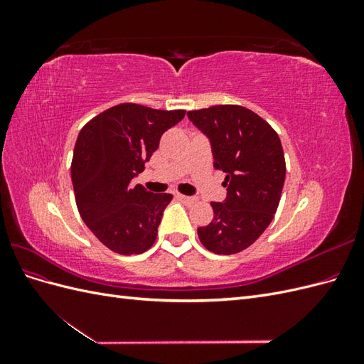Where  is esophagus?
Instances as JSON below:
<instances>
[{
	"label": "esophagus",
	"mask_w": 364,
	"mask_h": 364,
	"mask_svg": "<svg viewBox=\"0 0 364 364\" xmlns=\"http://www.w3.org/2000/svg\"><path fill=\"white\" fill-rule=\"evenodd\" d=\"M176 197H178V199L181 200V202H183L185 205H188V206H191V205H194L196 202H197V199L196 197H191V196H183V194H176Z\"/></svg>",
	"instance_id": "1"
}]
</instances>
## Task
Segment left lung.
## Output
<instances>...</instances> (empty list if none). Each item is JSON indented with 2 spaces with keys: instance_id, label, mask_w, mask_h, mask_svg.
<instances>
[{
  "instance_id": "8db88e82",
  "label": "left lung",
  "mask_w": 364,
  "mask_h": 364,
  "mask_svg": "<svg viewBox=\"0 0 364 364\" xmlns=\"http://www.w3.org/2000/svg\"><path fill=\"white\" fill-rule=\"evenodd\" d=\"M186 115L208 138L215 168L226 173L225 200L211 203L213 222L197 234L208 250L232 255L249 247L277 213L285 181L281 139L243 106L220 105Z\"/></svg>"
}]
</instances>
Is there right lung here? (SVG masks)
<instances>
[{"label":"right lung","mask_w":364,"mask_h":364,"mask_svg":"<svg viewBox=\"0 0 364 364\" xmlns=\"http://www.w3.org/2000/svg\"><path fill=\"white\" fill-rule=\"evenodd\" d=\"M185 111L123 103L92 118L75 141L71 179L86 226L111 250L139 255L155 243L173 196L153 194L134 179Z\"/></svg>","instance_id":"add662e5"}]
</instances>
